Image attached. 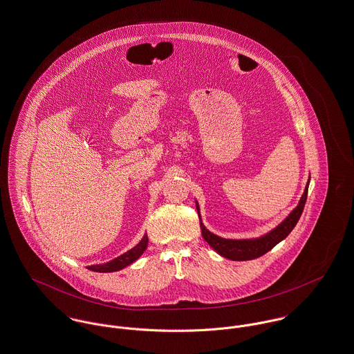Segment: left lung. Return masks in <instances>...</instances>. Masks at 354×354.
<instances>
[{
    "mask_svg": "<svg viewBox=\"0 0 354 354\" xmlns=\"http://www.w3.org/2000/svg\"><path fill=\"white\" fill-rule=\"evenodd\" d=\"M308 186H310V179L306 185L304 193L300 198L297 206L289 213V216L279 223L272 231H269L265 235L255 237V239H225L220 236L212 234L206 227L203 225L199 214V205L196 201V210L199 216V224H201V232L206 243L221 257L231 259V261H251L255 258L262 257L263 254L269 252L274 245H277L279 241H282L286 236L292 232V230L296 227L306 201H307V193H308Z\"/></svg>",
    "mask_w": 354,
    "mask_h": 354,
    "instance_id": "left-lung-1",
    "label": "left lung"
}]
</instances>
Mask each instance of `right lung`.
Listing matches in <instances>:
<instances>
[{
    "instance_id": "1",
    "label": "right lung",
    "mask_w": 354,
    "mask_h": 354,
    "mask_svg": "<svg viewBox=\"0 0 354 354\" xmlns=\"http://www.w3.org/2000/svg\"><path fill=\"white\" fill-rule=\"evenodd\" d=\"M148 247V235L142 236V239L140 240V243L137 245H134L131 250L126 251L124 254L119 255L118 258L110 261V262H106V263H102V265H91V266H86V269L92 270V272H96V273H113V272H119L122 269H124L126 266L131 265L133 262H136L142 254L144 251L147 250Z\"/></svg>"
}]
</instances>
